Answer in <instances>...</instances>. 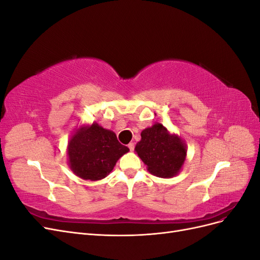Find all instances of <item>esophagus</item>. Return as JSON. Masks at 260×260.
Here are the masks:
<instances>
[{
	"instance_id": "34e87169",
	"label": "esophagus",
	"mask_w": 260,
	"mask_h": 260,
	"mask_svg": "<svg viewBox=\"0 0 260 260\" xmlns=\"http://www.w3.org/2000/svg\"><path fill=\"white\" fill-rule=\"evenodd\" d=\"M128 147H129V149H130L131 152H133V151H135V143H129Z\"/></svg>"
}]
</instances>
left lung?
Listing matches in <instances>:
<instances>
[{
  "instance_id": "obj_1",
  "label": "left lung",
  "mask_w": 260,
  "mask_h": 260,
  "mask_svg": "<svg viewBox=\"0 0 260 260\" xmlns=\"http://www.w3.org/2000/svg\"><path fill=\"white\" fill-rule=\"evenodd\" d=\"M135 151L147 166L148 172L159 178L177 176L186 157L184 141L171 135L158 122L141 132V141Z\"/></svg>"
}]
</instances>
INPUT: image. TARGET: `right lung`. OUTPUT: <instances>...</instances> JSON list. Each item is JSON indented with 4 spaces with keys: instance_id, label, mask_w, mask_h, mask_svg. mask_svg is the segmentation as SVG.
Listing matches in <instances>:
<instances>
[{
    "instance_id": "1",
    "label": "right lung",
    "mask_w": 260,
    "mask_h": 260,
    "mask_svg": "<svg viewBox=\"0 0 260 260\" xmlns=\"http://www.w3.org/2000/svg\"><path fill=\"white\" fill-rule=\"evenodd\" d=\"M128 152L113 131L96 122L76 130L67 147L70 169L76 176L91 181L107 177L117 160Z\"/></svg>"
}]
</instances>
